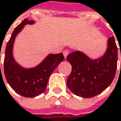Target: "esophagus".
Returning <instances> with one entry per match:
<instances>
[{
  "label": "esophagus",
  "mask_w": 121,
  "mask_h": 121,
  "mask_svg": "<svg viewBox=\"0 0 121 121\" xmlns=\"http://www.w3.org/2000/svg\"><path fill=\"white\" fill-rule=\"evenodd\" d=\"M69 51L68 49H65V50H64V52H63V54H64V56H65V58L67 56V55L69 54Z\"/></svg>",
  "instance_id": "obj_1"
}]
</instances>
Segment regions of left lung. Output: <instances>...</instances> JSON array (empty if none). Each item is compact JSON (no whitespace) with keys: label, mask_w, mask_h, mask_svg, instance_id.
Returning <instances> with one entry per match:
<instances>
[{"label":"left lung","mask_w":121,"mask_h":121,"mask_svg":"<svg viewBox=\"0 0 121 121\" xmlns=\"http://www.w3.org/2000/svg\"><path fill=\"white\" fill-rule=\"evenodd\" d=\"M67 60L72 67L67 85L75 95L94 97L104 91L113 82L117 68L118 48L114 37L108 38L104 54L95 59L80 51L69 54Z\"/></svg>","instance_id":"8db88e82"}]
</instances>
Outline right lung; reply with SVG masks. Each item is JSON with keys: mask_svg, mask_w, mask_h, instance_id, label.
<instances>
[{"mask_svg": "<svg viewBox=\"0 0 121 121\" xmlns=\"http://www.w3.org/2000/svg\"><path fill=\"white\" fill-rule=\"evenodd\" d=\"M34 23V20L26 18L15 28L7 43L4 59V74L8 83L15 92L27 98L37 96L44 91L49 76L65 59L62 53L49 54L40 64L30 69L16 62L13 54L15 37L25 25Z\"/></svg>", "mask_w": 121, "mask_h": 121, "instance_id": "obj_1", "label": "right lung"}]
</instances>
